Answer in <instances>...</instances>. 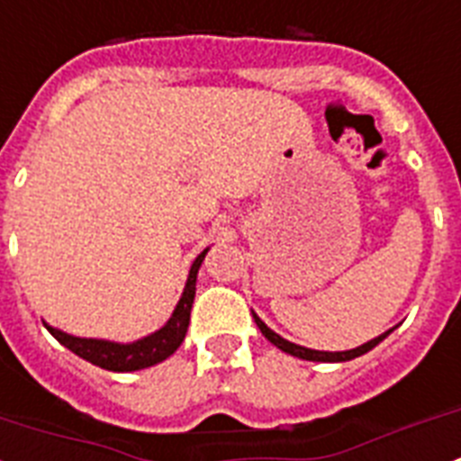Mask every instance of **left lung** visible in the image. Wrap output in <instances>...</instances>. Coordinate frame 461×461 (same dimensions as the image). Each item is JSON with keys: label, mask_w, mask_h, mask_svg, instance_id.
I'll return each instance as SVG.
<instances>
[{"label": "left lung", "mask_w": 461, "mask_h": 461, "mask_svg": "<svg viewBox=\"0 0 461 461\" xmlns=\"http://www.w3.org/2000/svg\"><path fill=\"white\" fill-rule=\"evenodd\" d=\"M254 315V322H257V327L261 330V334H264L266 339L271 341L273 346H277L280 351L285 353H290V356H296V358H302V360H313V363H346V360H353V358H358V356H363V353L372 351L379 341H384L386 337H389L393 330H389V332H384L379 334V337H375V339H370L367 344L358 346V348H351V351H313V348H306V346H299V344H292V341L283 339L280 334H276L271 330V327L266 325L261 318H258L257 313Z\"/></svg>", "instance_id": "obj_1"}]
</instances>
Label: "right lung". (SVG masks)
<instances>
[{"label": "right lung", "mask_w": 461, "mask_h": 461, "mask_svg": "<svg viewBox=\"0 0 461 461\" xmlns=\"http://www.w3.org/2000/svg\"><path fill=\"white\" fill-rule=\"evenodd\" d=\"M204 249L203 254H197V258L190 266L188 280H185L184 294L178 299L174 313L167 321L165 327H159L158 332L148 334L143 339L131 341V344H117V341H105V339H82V337H72V334L60 332L56 327L47 325L49 332L60 341V344L70 348L75 356L89 360L91 365H98L103 370L110 372H134L158 365L167 360L171 353L176 351L181 341L185 339L190 322V308H193V299H195V283H197V271L204 261Z\"/></svg>", "instance_id": "obj_1"}]
</instances>
